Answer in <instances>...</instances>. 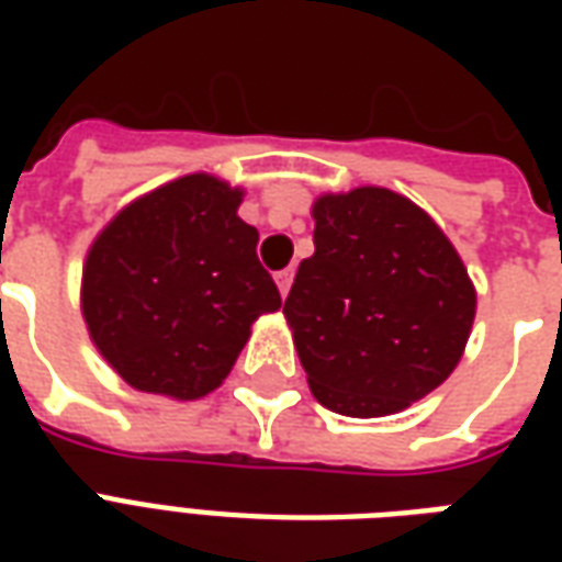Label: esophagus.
<instances>
[{
  "label": "esophagus",
  "instance_id": "1",
  "mask_svg": "<svg viewBox=\"0 0 562 562\" xmlns=\"http://www.w3.org/2000/svg\"><path fill=\"white\" fill-rule=\"evenodd\" d=\"M292 282H294V268H285L277 273V285H280V294L285 297L289 294V289H292Z\"/></svg>",
  "mask_w": 562,
  "mask_h": 562
}]
</instances>
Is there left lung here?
<instances>
[{
	"instance_id": "obj_1",
	"label": "left lung",
	"mask_w": 562,
	"mask_h": 562,
	"mask_svg": "<svg viewBox=\"0 0 562 562\" xmlns=\"http://www.w3.org/2000/svg\"><path fill=\"white\" fill-rule=\"evenodd\" d=\"M316 252L282 313L310 391L330 413L379 418L439 389L475 318V289L442 228L382 186L313 204Z\"/></svg>"
}]
</instances>
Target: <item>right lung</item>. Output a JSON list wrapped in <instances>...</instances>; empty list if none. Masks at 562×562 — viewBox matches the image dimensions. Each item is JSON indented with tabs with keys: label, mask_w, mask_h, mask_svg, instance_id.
I'll use <instances>...</instances> for the list:
<instances>
[{
	"label": "right lung",
	"mask_w": 562,
	"mask_h": 562,
	"mask_svg": "<svg viewBox=\"0 0 562 562\" xmlns=\"http://www.w3.org/2000/svg\"><path fill=\"white\" fill-rule=\"evenodd\" d=\"M240 201L244 189L186 173L132 201L92 240L80 306L95 349L132 389L173 401L216 391L252 322L282 306Z\"/></svg>",
	"instance_id": "add662e5"
}]
</instances>
